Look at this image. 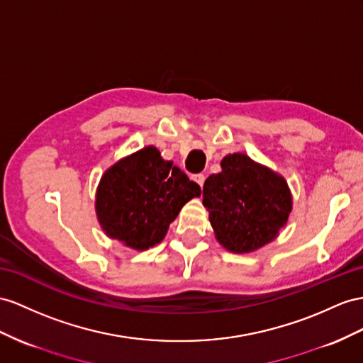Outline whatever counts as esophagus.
I'll use <instances>...</instances> for the list:
<instances>
[{
	"mask_svg": "<svg viewBox=\"0 0 363 363\" xmlns=\"http://www.w3.org/2000/svg\"><path fill=\"white\" fill-rule=\"evenodd\" d=\"M191 179H193L194 182H198V184L201 185V187H202V185H203V181H206V176H203L202 173H198V174H193V176H191Z\"/></svg>",
	"mask_w": 363,
	"mask_h": 363,
	"instance_id": "34e87169",
	"label": "esophagus"
}]
</instances>
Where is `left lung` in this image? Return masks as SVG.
Wrapping results in <instances>:
<instances>
[{
	"label": "left lung",
	"mask_w": 363,
	"mask_h": 363,
	"mask_svg": "<svg viewBox=\"0 0 363 363\" xmlns=\"http://www.w3.org/2000/svg\"><path fill=\"white\" fill-rule=\"evenodd\" d=\"M222 172L203 184L202 203L219 242L233 253H248L272 242L291 211V194L282 176L233 153Z\"/></svg>",
	"instance_id": "8db88e82"
}]
</instances>
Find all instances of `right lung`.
<instances>
[{
    "label": "right lung",
    "mask_w": 363,
    "mask_h": 363,
    "mask_svg": "<svg viewBox=\"0 0 363 363\" xmlns=\"http://www.w3.org/2000/svg\"><path fill=\"white\" fill-rule=\"evenodd\" d=\"M199 194L196 182L172 161H164L155 147H145L102 176L96 215L110 238L147 250L161 242L184 203Z\"/></svg>",
    "instance_id": "obj_1"
}]
</instances>
